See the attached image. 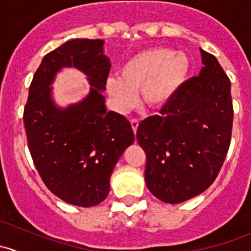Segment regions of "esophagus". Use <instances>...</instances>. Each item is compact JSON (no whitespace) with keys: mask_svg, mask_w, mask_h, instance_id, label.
Masks as SVG:
<instances>
[{"mask_svg":"<svg viewBox=\"0 0 251 251\" xmlns=\"http://www.w3.org/2000/svg\"><path fill=\"white\" fill-rule=\"evenodd\" d=\"M138 125H140V121L137 120V119H132L131 120V126H132V130H133V133H137V128H138Z\"/></svg>","mask_w":251,"mask_h":251,"instance_id":"1","label":"esophagus"}]
</instances>
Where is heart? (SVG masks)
<instances>
[{
	"label": "heart",
	"mask_w": 251,
	"mask_h": 251,
	"mask_svg": "<svg viewBox=\"0 0 251 251\" xmlns=\"http://www.w3.org/2000/svg\"><path fill=\"white\" fill-rule=\"evenodd\" d=\"M191 70V60L184 52L166 47L143 50L128 58L119 69V76H109L105 90L114 109L125 113L141 100L149 109L159 110L170 104Z\"/></svg>",
	"instance_id": "heart-1"
}]
</instances>
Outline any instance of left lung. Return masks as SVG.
Segmentation results:
<instances>
[{
	"label": "left lung",
	"instance_id": "left-lung-1",
	"mask_svg": "<svg viewBox=\"0 0 251 251\" xmlns=\"http://www.w3.org/2000/svg\"><path fill=\"white\" fill-rule=\"evenodd\" d=\"M204 67L183 83L159 115L138 126L147 154L146 184L164 203L178 204L209 188L231 143V81L219 60L201 48Z\"/></svg>",
	"mask_w": 251,
	"mask_h": 251
}]
</instances>
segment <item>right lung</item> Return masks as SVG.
<instances>
[{
	"mask_svg": "<svg viewBox=\"0 0 251 251\" xmlns=\"http://www.w3.org/2000/svg\"><path fill=\"white\" fill-rule=\"evenodd\" d=\"M103 46V40L75 39L45 55L23 118L30 154L47 188L65 203L82 207L107 198L111 173L135 141L127 119L105 107L110 60ZM67 67L83 72L91 87L80 102L60 107L51 85Z\"/></svg>",
	"mask_w": 251,
	"mask_h": 251,
	"instance_id": "right-lung-1",
	"label": "right lung"
}]
</instances>
